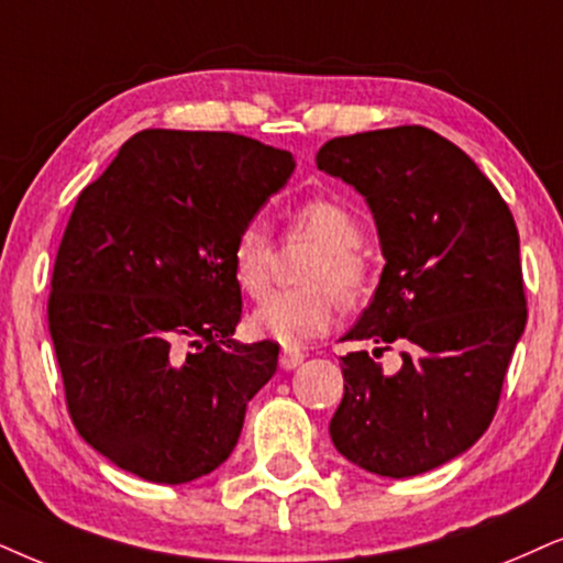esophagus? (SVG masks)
<instances>
[{"label":"esophagus","mask_w":563,"mask_h":563,"mask_svg":"<svg viewBox=\"0 0 563 563\" xmlns=\"http://www.w3.org/2000/svg\"><path fill=\"white\" fill-rule=\"evenodd\" d=\"M303 358H306V355L298 351V347H283V351H280V366L286 368V372L301 366Z\"/></svg>","instance_id":"1"}]
</instances>
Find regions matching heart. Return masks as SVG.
I'll return each mask as SVG.
<instances>
[{
  "mask_svg": "<svg viewBox=\"0 0 563 563\" xmlns=\"http://www.w3.org/2000/svg\"><path fill=\"white\" fill-rule=\"evenodd\" d=\"M296 231L319 244L301 280L309 286L275 290L252 314L254 332L280 345H301L322 334L338 314L330 286L343 298H355L366 286V260L358 252L361 223L343 202L311 197L290 216ZM273 241L260 218L246 220L231 244V269L244 294L260 298L269 283Z\"/></svg>",
  "mask_w": 563,
  "mask_h": 563,
  "instance_id": "obj_1",
  "label": "heart"
}]
</instances>
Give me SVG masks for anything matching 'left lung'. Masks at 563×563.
I'll list each match as a JSON object with an SVG mask.
<instances>
[{
	"instance_id": "1",
	"label": "left lung",
	"mask_w": 563,
	"mask_h": 563,
	"mask_svg": "<svg viewBox=\"0 0 563 563\" xmlns=\"http://www.w3.org/2000/svg\"><path fill=\"white\" fill-rule=\"evenodd\" d=\"M317 168L366 199L384 257L372 303L343 340L372 343L374 355L402 347L395 374L366 351L340 358L332 444L384 478L429 473L488 429L525 332L515 218L481 168L426 126L334 137Z\"/></svg>"
}]
</instances>
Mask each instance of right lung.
Returning <instances> with one entry per match:
<instances>
[{"mask_svg": "<svg viewBox=\"0 0 563 563\" xmlns=\"http://www.w3.org/2000/svg\"><path fill=\"white\" fill-rule=\"evenodd\" d=\"M294 168L233 132L145 130L77 197L48 330L73 423L122 471L179 486L231 457L280 351L233 340L231 244Z\"/></svg>", "mask_w": 563, "mask_h": 563, "instance_id": "add662e5", "label": "right lung"}]
</instances>
